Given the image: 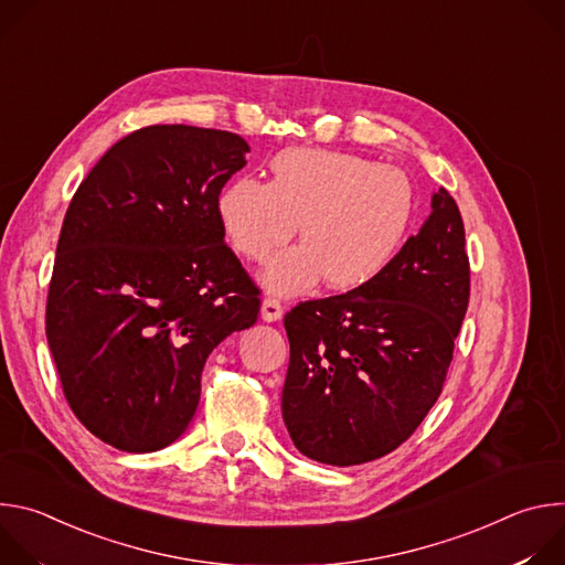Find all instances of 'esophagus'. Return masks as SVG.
Returning a JSON list of instances; mask_svg holds the SVG:
<instances>
[{
  "instance_id": "34e87169",
  "label": "esophagus",
  "mask_w": 565,
  "mask_h": 565,
  "mask_svg": "<svg viewBox=\"0 0 565 565\" xmlns=\"http://www.w3.org/2000/svg\"><path fill=\"white\" fill-rule=\"evenodd\" d=\"M284 317V308L277 299H264L262 301V319L264 321H279Z\"/></svg>"
}]
</instances>
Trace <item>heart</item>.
<instances>
[{
    "instance_id": "obj_1",
    "label": "heart",
    "mask_w": 565,
    "mask_h": 565,
    "mask_svg": "<svg viewBox=\"0 0 565 565\" xmlns=\"http://www.w3.org/2000/svg\"><path fill=\"white\" fill-rule=\"evenodd\" d=\"M273 181L238 177L218 194V218L232 248L266 262L297 234L303 244L275 257L262 284L279 297L310 290L321 277L333 290L373 281L405 238L416 194L407 174L375 160L292 147L270 163Z\"/></svg>"
}]
</instances>
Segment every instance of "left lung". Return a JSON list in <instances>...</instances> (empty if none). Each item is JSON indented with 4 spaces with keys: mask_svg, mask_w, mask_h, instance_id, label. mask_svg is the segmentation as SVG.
Here are the masks:
<instances>
[{
    "mask_svg": "<svg viewBox=\"0 0 565 565\" xmlns=\"http://www.w3.org/2000/svg\"><path fill=\"white\" fill-rule=\"evenodd\" d=\"M469 303L465 227L445 188L369 284L295 306L281 416L310 460L362 465L397 449L443 391Z\"/></svg>",
    "mask_w": 565,
    "mask_h": 565,
    "instance_id": "1",
    "label": "left lung"
}]
</instances>
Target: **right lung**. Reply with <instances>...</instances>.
Segmentation results:
<instances>
[{"label": "right lung", "instance_id": "right-lung-1", "mask_svg": "<svg viewBox=\"0 0 565 565\" xmlns=\"http://www.w3.org/2000/svg\"><path fill=\"white\" fill-rule=\"evenodd\" d=\"M248 151L230 131L145 127L98 160L66 210L46 340L73 414L116 449L172 445L210 353L257 321L259 290L216 210Z\"/></svg>", "mask_w": 565, "mask_h": 565}]
</instances>
